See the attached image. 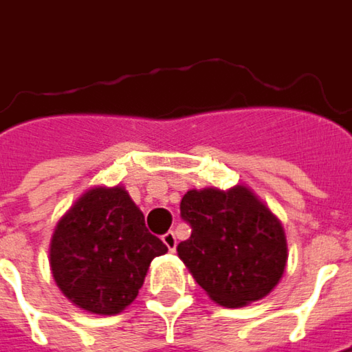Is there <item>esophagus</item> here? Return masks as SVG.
Returning a JSON list of instances; mask_svg holds the SVG:
<instances>
[{
	"label": "esophagus",
	"mask_w": 352,
	"mask_h": 352,
	"mask_svg": "<svg viewBox=\"0 0 352 352\" xmlns=\"http://www.w3.org/2000/svg\"><path fill=\"white\" fill-rule=\"evenodd\" d=\"M162 242L166 244V248H168L170 252H174V250H176V244H178V240H176V234H174L172 230H170V232H166V234L162 236Z\"/></svg>",
	"instance_id": "obj_1"
}]
</instances>
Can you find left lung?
Segmentation results:
<instances>
[{
	"label": "left lung",
	"instance_id": "left-lung-1",
	"mask_svg": "<svg viewBox=\"0 0 352 352\" xmlns=\"http://www.w3.org/2000/svg\"><path fill=\"white\" fill-rule=\"evenodd\" d=\"M180 214L192 236L178 244V256L213 302L238 308L275 289L287 265V238L252 190H190Z\"/></svg>",
	"mask_w": 352,
	"mask_h": 352
}]
</instances>
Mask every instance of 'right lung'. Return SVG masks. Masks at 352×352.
Returning a JSON list of instances; mask_svg holds the SVG:
<instances>
[{"label": "right lung", "mask_w": 352, "mask_h": 352, "mask_svg": "<svg viewBox=\"0 0 352 352\" xmlns=\"http://www.w3.org/2000/svg\"><path fill=\"white\" fill-rule=\"evenodd\" d=\"M168 248L122 186L85 192L56 225L50 267L77 308L114 316L135 300L151 261Z\"/></svg>", "instance_id": "1"}]
</instances>
